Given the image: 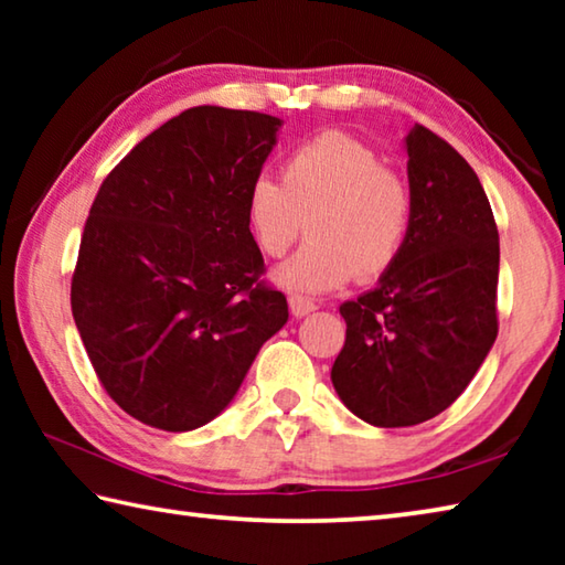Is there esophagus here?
I'll list each match as a JSON object with an SVG mask.
<instances>
[{
  "instance_id": "1",
  "label": "esophagus",
  "mask_w": 565,
  "mask_h": 565,
  "mask_svg": "<svg viewBox=\"0 0 565 565\" xmlns=\"http://www.w3.org/2000/svg\"><path fill=\"white\" fill-rule=\"evenodd\" d=\"M289 306H291V313L296 319H301V317H306V313L317 311V303H313L311 299H303V296H299V294L289 296Z\"/></svg>"
}]
</instances>
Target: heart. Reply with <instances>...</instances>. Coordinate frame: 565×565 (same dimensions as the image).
Returning a JSON list of instances; mask_svg holds the SVG:
<instances>
[{
    "label": "heart",
    "instance_id": "obj_1",
    "mask_svg": "<svg viewBox=\"0 0 565 565\" xmlns=\"http://www.w3.org/2000/svg\"><path fill=\"white\" fill-rule=\"evenodd\" d=\"M414 218V194L376 149L343 131H323L291 149L281 184L259 177L246 194V224L269 259H281L309 222L311 242L274 271V284L301 294L339 289L353 274L384 276L398 262Z\"/></svg>",
    "mask_w": 565,
    "mask_h": 565
}]
</instances>
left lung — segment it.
<instances>
[{"label": "left lung", "instance_id": "1", "mask_svg": "<svg viewBox=\"0 0 565 565\" xmlns=\"http://www.w3.org/2000/svg\"><path fill=\"white\" fill-rule=\"evenodd\" d=\"M414 218L376 289L341 303L347 343L331 384L379 428L416 426L471 384L499 333V228L476 171L416 124L404 139Z\"/></svg>", "mask_w": 565, "mask_h": 565}]
</instances>
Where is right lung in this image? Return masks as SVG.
<instances>
[{"instance_id": "right-lung-1", "label": "right lung", "mask_w": 565, "mask_h": 565, "mask_svg": "<svg viewBox=\"0 0 565 565\" xmlns=\"http://www.w3.org/2000/svg\"><path fill=\"white\" fill-rule=\"evenodd\" d=\"M281 119L194 107L141 139L104 179L72 276V313L102 386L141 424L194 431L232 404L289 319L246 194Z\"/></svg>"}]
</instances>
